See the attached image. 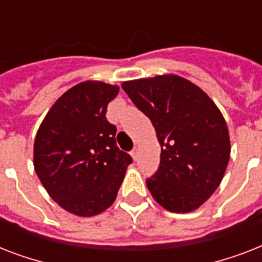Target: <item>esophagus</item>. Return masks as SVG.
<instances>
[{
    "instance_id": "1",
    "label": "esophagus",
    "mask_w": 262,
    "mask_h": 262,
    "mask_svg": "<svg viewBox=\"0 0 262 262\" xmlns=\"http://www.w3.org/2000/svg\"><path fill=\"white\" fill-rule=\"evenodd\" d=\"M130 155H132V158H133V159H137V156H139V152H137V149H133V151L130 152Z\"/></svg>"
}]
</instances>
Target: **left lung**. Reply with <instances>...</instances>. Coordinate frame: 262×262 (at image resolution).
Returning <instances> with one entry per match:
<instances>
[{
	"instance_id": "8db88e82",
	"label": "left lung",
	"mask_w": 262,
	"mask_h": 262,
	"mask_svg": "<svg viewBox=\"0 0 262 262\" xmlns=\"http://www.w3.org/2000/svg\"><path fill=\"white\" fill-rule=\"evenodd\" d=\"M122 88L151 119L162 147L148 190L167 211H195L219 187L230 160V135L219 107L177 75L123 81Z\"/></svg>"
}]
</instances>
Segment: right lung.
Listing matches in <instances>:
<instances>
[{"label":"right lung","mask_w":262,"mask_h":262,"mask_svg":"<svg viewBox=\"0 0 262 262\" xmlns=\"http://www.w3.org/2000/svg\"><path fill=\"white\" fill-rule=\"evenodd\" d=\"M118 92V85L96 80L76 84L51 106L35 137V172L51 199L73 215L90 217L110 208L132 163L106 119Z\"/></svg>","instance_id":"1"}]
</instances>
